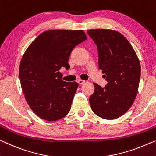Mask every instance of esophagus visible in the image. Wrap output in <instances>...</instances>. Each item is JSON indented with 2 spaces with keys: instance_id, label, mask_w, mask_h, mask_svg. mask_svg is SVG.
<instances>
[{
  "instance_id": "esophagus-1",
  "label": "esophagus",
  "mask_w": 156,
  "mask_h": 156,
  "mask_svg": "<svg viewBox=\"0 0 156 156\" xmlns=\"http://www.w3.org/2000/svg\"><path fill=\"white\" fill-rule=\"evenodd\" d=\"M77 82H78V83L80 85H82V84H83V83H84L86 81H83V80H77Z\"/></svg>"
}]
</instances>
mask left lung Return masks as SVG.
I'll use <instances>...</instances> for the list:
<instances>
[{"instance_id": "1", "label": "left lung", "mask_w": 156, "mask_h": 156, "mask_svg": "<svg viewBox=\"0 0 156 156\" xmlns=\"http://www.w3.org/2000/svg\"><path fill=\"white\" fill-rule=\"evenodd\" d=\"M87 33L97 45L99 69L108 82L105 88L93 83L90 107L102 119H117L128 111L136 98L141 75L140 60L130 43L118 31L100 28Z\"/></svg>"}]
</instances>
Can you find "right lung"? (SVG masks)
Returning a JSON list of instances; mask_svg holds the SVG:
<instances>
[{"instance_id": "obj_1", "label": "right lung", "mask_w": 156, "mask_h": 156, "mask_svg": "<svg viewBox=\"0 0 156 156\" xmlns=\"http://www.w3.org/2000/svg\"><path fill=\"white\" fill-rule=\"evenodd\" d=\"M85 40L82 30H48L23 54L20 66L21 88L30 109L42 119L58 121L70 112L78 83L63 81L59 70L70 68L71 51Z\"/></svg>"}]
</instances>
